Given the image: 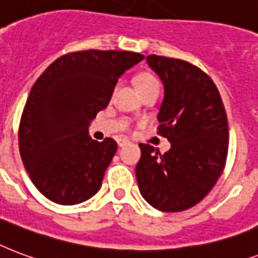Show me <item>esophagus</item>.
I'll return each mask as SVG.
<instances>
[{
  "mask_svg": "<svg viewBox=\"0 0 258 258\" xmlns=\"http://www.w3.org/2000/svg\"><path fill=\"white\" fill-rule=\"evenodd\" d=\"M127 144H129V141H127V140H118V147L119 148L125 147V145H127Z\"/></svg>",
  "mask_w": 258,
  "mask_h": 258,
  "instance_id": "obj_1",
  "label": "esophagus"
}]
</instances>
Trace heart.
<instances>
[{
  "label": "heart",
  "mask_w": 258,
  "mask_h": 258,
  "mask_svg": "<svg viewBox=\"0 0 258 258\" xmlns=\"http://www.w3.org/2000/svg\"><path fill=\"white\" fill-rule=\"evenodd\" d=\"M136 85H137V89H139L140 93H144L147 90L159 89L160 87V83L157 81V78L149 73H143L137 75V78H136Z\"/></svg>",
  "instance_id": "heart-1"
}]
</instances>
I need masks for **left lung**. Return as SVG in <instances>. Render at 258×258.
I'll use <instances>...</instances> for the list:
<instances>
[{
	"label": "left lung",
	"instance_id": "1",
	"mask_svg": "<svg viewBox=\"0 0 258 258\" xmlns=\"http://www.w3.org/2000/svg\"><path fill=\"white\" fill-rule=\"evenodd\" d=\"M147 61L164 85L157 133L171 149L140 144L136 177L143 198L155 209L177 213L210 192L226 165L229 125L217 86L188 61L149 55Z\"/></svg>",
	"mask_w": 258,
	"mask_h": 258
}]
</instances>
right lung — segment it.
<instances>
[{"instance_id":"obj_1","label":"right lung","mask_w":258,"mask_h":258,"mask_svg":"<svg viewBox=\"0 0 258 258\" xmlns=\"http://www.w3.org/2000/svg\"><path fill=\"white\" fill-rule=\"evenodd\" d=\"M143 59L129 51H77L37 78L20 119L19 148L32 183L49 201L78 205L99 191L117 143L91 140L87 126L123 71Z\"/></svg>"}]
</instances>
